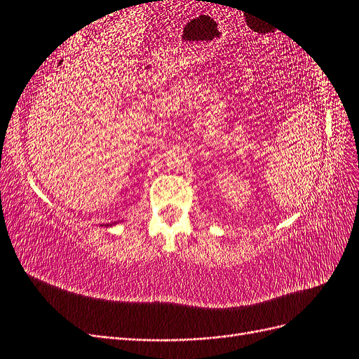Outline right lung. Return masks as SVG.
Instances as JSON below:
<instances>
[{
	"instance_id": "add662e5",
	"label": "right lung",
	"mask_w": 359,
	"mask_h": 359,
	"mask_svg": "<svg viewBox=\"0 0 359 359\" xmlns=\"http://www.w3.org/2000/svg\"><path fill=\"white\" fill-rule=\"evenodd\" d=\"M114 224H116V222H112V223H107L106 226H114Z\"/></svg>"
}]
</instances>
